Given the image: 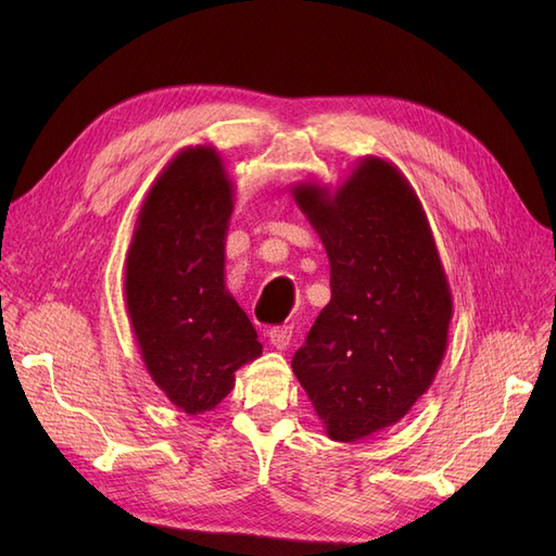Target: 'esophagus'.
Wrapping results in <instances>:
<instances>
[{
  "label": "esophagus",
  "mask_w": 556,
  "mask_h": 556,
  "mask_svg": "<svg viewBox=\"0 0 556 556\" xmlns=\"http://www.w3.org/2000/svg\"><path fill=\"white\" fill-rule=\"evenodd\" d=\"M268 341L276 350H288L290 341H292V329L290 327H274L268 331Z\"/></svg>",
  "instance_id": "esophagus-1"
}]
</instances>
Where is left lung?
I'll use <instances>...</instances> for the list:
<instances>
[{
	"label": "left lung",
	"mask_w": 556,
	"mask_h": 556,
	"mask_svg": "<svg viewBox=\"0 0 556 556\" xmlns=\"http://www.w3.org/2000/svg\"><path fill=\"white\" fill-rule=\"evenodd\" d=\"M323 241L331 299L292 357L331 441L357 443L422 396L445 357L452 292L433 233L392 162L368 155L333 192L292 188Z\"/></svg>",
	"instance_id": "left-lung-1"
}]
</instances>
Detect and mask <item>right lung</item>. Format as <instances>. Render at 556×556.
I'll use <instances>...</instances> for the list:
<instances>
[{
  "label": "right lung",
  "mask_w": 556,
  "mask_h": 556,
  "mask_svg": "<svg viewBox=\"0 0 556 556\" xmlns=\"http://www.w3.org/2000/svg\"><path fill=\"white\" fill-rule=\"evenodd\" d=\"M233 182L213 146H190L148 190L125 262V304L150 378L188 415L213 410L262 355L225 288Z\"/></svg>",
  "instance_id": "right-lung-1"
}]
</instances>
